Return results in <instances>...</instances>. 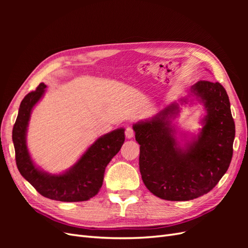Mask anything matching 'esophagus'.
Listing matches in <instances>:
<instances>
[{
	"label": "esophagus",
	"instance_id": "obj_1",
	"mask_svg": "<svg viewBox=\"0 0 248 248\" xmlns=\"http://www.w3.org/2000/svg\"><path fill=\"white\" fill-rule=\"evenodd\" d=\"M125 136L127 139H132L134 136V131L131 128V127H127L126 130H125Z\"/></svg>",
	"mask_w": 248,
	"mask_h": 248
}]
</instances>
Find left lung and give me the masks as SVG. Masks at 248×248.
I'll return each instance as SVG.
<instances>
[{
	"label": "left lung",
	"instance_id": "1",
	"mask_svg": "<svg viewBox=\"0 0 248 248\" xmlns=\"http://www.w3.org/2000/svg\"><path fill=\"white\" fill-rule=\"evenodd\" d=\"M189 95L202 103L206 115L197 137L180 138L184 146L171 124L180 111L177 102L132 126L140 145L142 182L162 200L189 201L208 193L226 174L232 160L235 123L227 91L219 82L200 80L190 88ZM180 103H188L187 97Z\"/></svg>",
	"mask_w": 248,
	"mask_h": 248
}]
</instances>
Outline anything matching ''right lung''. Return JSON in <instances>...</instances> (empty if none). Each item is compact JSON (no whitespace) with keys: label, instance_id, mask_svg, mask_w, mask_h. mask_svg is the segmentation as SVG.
<instances>
[{"label":"right lung","instance_id":"obj_1","mask_svg":"<svg viewBox=\"0 0 248 248\" xmlns=\"http://www.w3.org/2000/svg\"><path fill=\"white\" fill-rule=\"evenodd\" d=\"M46 88L41 82L35 91L26 95L19 106L12 130L17 169L43 197L60 202L88 201L101 188L106 168L125 140V129L118 128L97 139L80 158L62 174L52 175L40 170L29 153L27 131L33 108L43 97Z\"/></svg>","mask_w":248,"mask_h":248}]
</instances>
